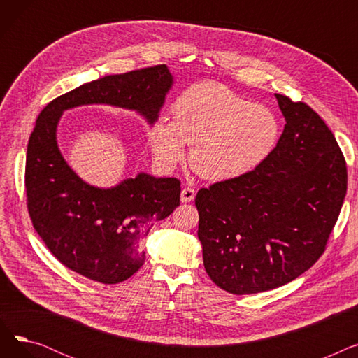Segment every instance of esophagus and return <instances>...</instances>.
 I'll list each match as a JSON object with an SVG mask.
<instances>
[{
	"instance_id": "esophagus-1",
	"label": "esophagus",
	"mask_w": 358,
	"mask_h": 358,
	"mask_svg": "<svg viewBox=\"0 0 358 358\" xmlns=\"http://www.w3.org/2000/svg\"><path fill=\"white\" fill-rule=\"evenodd\" d=\"M196 197V192L194 189H192V187H185V189L181 190V201L182 203H190L193 201Z\"/></svg>"
}]
</instances>
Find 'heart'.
<instances>
[{
    "label": "heart",
    "mask_w": 358,
    "mask_h": 358,
    "mask_svg": "<svg viewBox=\"0 0 358 358\" xmlns=\"http://www.w3.org/2000/svg\"><path fill=\"white\" fill-rule=\"evenodd\" d=\"M174 122L159 117L149 129L157 164L173 169L193 145L190 165L203 178H242L264 162L280 138V120L266 106L251 104L216 83L185 88L173 104Z\"/></svg>",
    "instance_id": "1"
}]
</instances>
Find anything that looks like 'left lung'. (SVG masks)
I'll use <instances>...</instances> for the list:
<instances>
[{
	"label": "left lung",
	"mask_w": 358,
	"mask_h": 358,
	"mask_svg": "<svg viewBox=\"0 0 358 358\" xmlns=\"http://www.w3.org/2000/svg\"><path fill=\"white\" fill-rule=\"evenodd\" d=\"M286 124L248 176L196 196L206 273L232 294L290 283L322 255L347 193V165L329 127L305 103L274 94Z\"/></svg>",
	"instance_id": "1"
}]
</instances>
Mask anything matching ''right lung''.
Returning <instances> with one entry per match:
<instances>
[{
	"label": "right lung",
	"instance_id": "1",
	"mask_svg": "<svg viewBox=\"0 0 358 358\" xmlns=\"http://www.w3.org/2000/svg\"><path fill=\"white\" fill-rule=\"evenodd\" d=\"M174 77L158 65L83 84L50 101L36 120L27 145V208L36 232L65 267L103 285L134 275L145 262L139 242L154 222L180 206V181L139 173L101 189L85 182L58 145L64 111L81 106L131 110L152 126Z\"/></svg>",
	"mask_w": 358,
	"mask_h": 358
}]
</instances>
